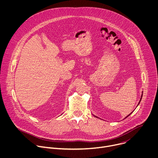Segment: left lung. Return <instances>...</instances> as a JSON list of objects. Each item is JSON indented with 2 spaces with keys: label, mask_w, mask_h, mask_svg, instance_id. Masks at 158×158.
<instances>
[{
  "label": "left lung",
  "mask_w": 158,
  "mask_h": 158,
  "mask_svg": "<svg viewBox=\"0 0 158 158\" xmlns=\"http://www.w3.org/2000/svg\"><path fill=\"white\" fill-rule=\"evenodd\" d=\"M143 92H142V95H141V99H140V101H139V103H138V105H139V103H140V102H141V99H142V97H143ZM132 112H131V113H132ZM131 113H130V114H129V115H128V116H126V118H124V119H126V118H127V117H128V116H129V115H130V114H131ZM95 117H96V118H98V117H97V116H95Z\"/></svg>",
  "instance_id": "1"
}]
</instances>
